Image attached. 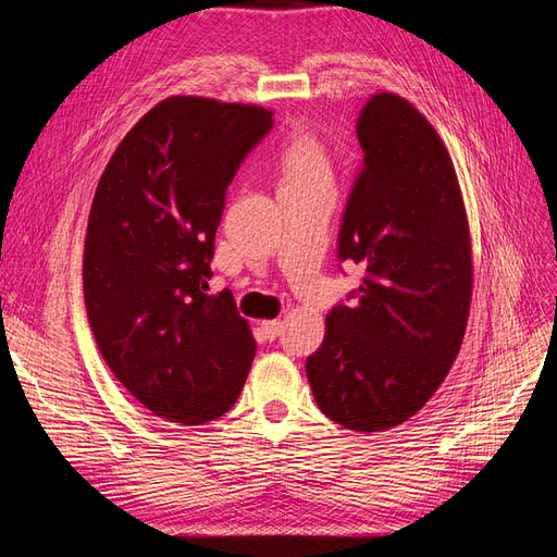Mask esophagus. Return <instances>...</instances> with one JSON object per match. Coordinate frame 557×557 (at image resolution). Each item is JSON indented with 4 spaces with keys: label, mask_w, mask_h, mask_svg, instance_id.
Wrapping results in <instances>:
<instances>
[{
    "label": "esophagus",
    "mask_w": 557,
    "mask_h": 557,
    "mask_svg": "<svg viewBox=\"0 0 557 557\" xmlns=\"http://www.w3.org/2000/svg\"><path fill=\"white\" fill-rule=\"evenodd\" d=\"M281 330H283L281 320H262V332H264L267 339H276Z\"/></svg>",
    "instance_id": "esophagus-1"
}]
</instances>
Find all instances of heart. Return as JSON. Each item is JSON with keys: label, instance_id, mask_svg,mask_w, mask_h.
<instances>
[{"label": "heart", "instance_id": "obj_1", "mask_svg": "<svg viewBox=\"0 0 557 557\" xmlns=\"http://www.w3.org/2000/svg\"><path fill=\"white\" fill-rule=\"evenodd\" d=\"M281 185L332 181L327 150L309 129H295L281 148Z\"/></svg>", "mask_w": 557, "mask_h": 557}]
</instances>
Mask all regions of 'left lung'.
<instances>
[{
    "label": "left lung",
    "instance_id": "1",
    "mask_svg": "<svg viewBox=\"0 0 557 557\" xmlns=\"http://www.w3.org/2000/svg\"><path fill=\"white\" fill-rule=\"evenodd\" d=\"M364 162L339 230V260L364 269L358 301L334 307L307 358L320 411L352 432L416 416L458 358L471 239L458 176L436 129L407 99L376 92L358 115Z\"/></svg>",
    "mask_w": 557,
    "mask_h": 557
}]
</instances>
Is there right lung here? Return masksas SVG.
Listing matches in <instances>:
<instances>
[{
  "label": "right lung",
  "mask_w": 557,
  "mask_h": 557,
  "mask_svg": "<svg viewBox=\"0 0 557 557\" xmlns=\"http://www.w3.org/2000/svg\"><path fill=\"white\" fill-rule=\"evenodd\" d=\"M272 115L166 97L125 134L97 183L83 250L90 327L115 379L170 423L227 413L256 356L232 293L207 295V281L227 185Z\"/></svg>",
  "instance_id": "right-lung-1"
}]
</instances>
